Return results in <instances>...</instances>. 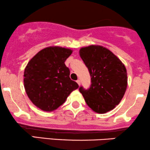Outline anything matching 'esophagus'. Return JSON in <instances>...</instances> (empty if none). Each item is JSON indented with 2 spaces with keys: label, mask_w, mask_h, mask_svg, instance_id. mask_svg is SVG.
Masks as SVG:
<instances>
[{
  "label": "esophagus",
  "mask_w": 150,
  "mask_h": 150,
  "mask_svg": "<svg viewBox=\"0 0 150 150\" xmlns=\"http://www.w3.org/2000/svg\"><path fill=\"white\" fill-rule=\"evenodd\" d=\"M76 82H77V84H78V85L80 86V80H77L76 81Z\"/></svg>",
  "instance_id": "34e87169"
}]
</instances>
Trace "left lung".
I'll return each instance as SVG.
<instances>
[{
	"instance_id": "8db88e82",
	"label": "left lung",
	"mask_w": 150,
	"mask_h": 150,
	"mask_svg": "<svg viewBox=\"0 0 150 150\" xmlns=\"http://www.w3.org/2000/svg\"><path fill=\"white\" fill-rule=\"evenodd\" d=\"M80 55L91 75L89 89L82 86L79 89L86 104L100 114L112 110L120 103L127 90L125 66L117 56L103 46L82 47Z\"/></svg>"
}]
</instances>
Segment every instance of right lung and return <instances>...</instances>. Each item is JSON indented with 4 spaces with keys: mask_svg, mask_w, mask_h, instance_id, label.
I'll return each instance as SVG.
<instances>
[{
    "mask_svg": "<svg viewBox=\"0 0 150 150\" xmlns=\"http://www.w3.org/2000/svg\"><path fill=\"white\" fill-rule=\"evenodd\" d=\"M71 50L49 47L40 50L29 61L23 73L26 94L36 107L52 112L66 101L70 93L79 87L70 80L65 61Z\"/></svg>",
    "mask_w": 150,
    "mask_h": 150,
    "instance_id": "obj_1",
    "label": "right lung"
}]
</instances>
